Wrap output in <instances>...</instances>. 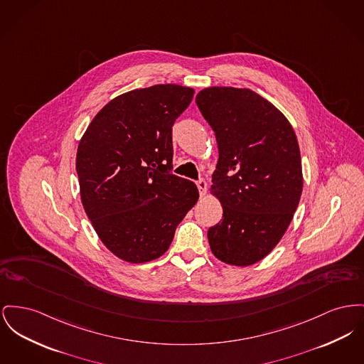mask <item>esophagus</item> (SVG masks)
I'll use <instances>...</instances> for the list:
<instances>
[{"label":"esophagus","mask_w":364,"mask_h":364,"mask_svg":"<svg viewBox=\"0 0 364 364\" xmlns=\"http://www.w3.org/2000/svg\"><path fill=\"white\" fill-rule=\"evenodd\" d=\"M196 187H198V190H199V193H200V196H205V193H206V190H208V184H206V181H205L203 178L198 180V181H196Z\"/></svg>","instance_id":"obj_1"}]
</instances>
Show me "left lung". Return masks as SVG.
Here are the masks:
<instances>
[{
    "instance_id": "1",
    "label": "left lung",
    "mask_w": 364,
    "mask_h": 364,
    "mask_svg": "<svg viewBox=\"0 0 364 364\" xmlns=\"http://www.w3.org/2000/svg\"><path fill=\"white\" fill-rule=\"evenodd\" d=\"M195 102L218 147L210 193L223 205V220L208 231L212 253L230 265L256 264L278 245L299 206L304 178L296 133L250 89L212 86Z\"/></svg>"
}]
</instances>
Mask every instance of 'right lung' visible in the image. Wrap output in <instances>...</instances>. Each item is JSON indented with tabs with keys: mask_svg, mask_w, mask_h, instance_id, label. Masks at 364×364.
<instances>
[{
	"mask_svg": "<svg viewBox=\"0 0 364 364\" xmlns=\"http://www.w3.org/2000/svg\"><path fill=\"white\" fill-rule=\"evenodd\" d=\"M193 92L165 84L119 95L96 114L78 144L84 209L105 246L124 261L162 256L199 198L193 181L171 171V127Z\"/></svg>",
	"mask_w": 364,
	"mask_h": 364,
	"instance_id": "obj_1",
	"label": "right lung"
}]
</instances>
